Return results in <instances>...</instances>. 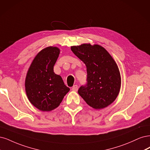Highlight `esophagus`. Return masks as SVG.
<instances>
[{"instance_id":"1","label":"esophagus","mask_w":150,"mask_h":150,"mask_svg":"<svg viewBox=\"0 0 150 150\" xmlns=\"http://www.w3.org/2000/svg\"><path fill=\"white\" fill-rule=\"evenodd\" d=\"M71 90L74 91H76L77 90H78V86H77L76 85H75L73 86V87H72Z\"/></svg>"}]
</instances>
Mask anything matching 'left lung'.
<instances>
[{"label": "left lung", "mask_w": 150, "mask_h": 150, "mask_svg": "<svg viewBox=\"0 0 150 150\" xmlns=\"http://www.w3.org/2000/svg\"><path fill=\"white\" fill-rule=\"evenodd\" d=\"M74 54L85 64L87 84L81 86L78 93L90 107L103 109L112 104L121 88L118 67L105 48L98 44L83 43L71 46Z\"/></svg>", "instance_id": "obj_1"}]
</instances>
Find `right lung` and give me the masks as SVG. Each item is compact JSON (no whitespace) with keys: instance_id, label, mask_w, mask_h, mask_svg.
Instances as JSON below:
<instances>
[{"instance_id":"add662e5","label":"right lung","mask_w":150,"mask_h":150,"mask_svg":"<svg viewBox=\"0 0 150 150\" xmlns=\"http://www.w3.org/2000/svg\"><path fill=\"white\" fill-rule=\"evenodd\" d=\"M60 54L57 47H47L38 53L28 69L25 88L27 98L35 108L50 112L60 105L70 88L54 71Z\"/></svg>"}]
</instances>
